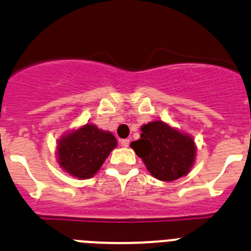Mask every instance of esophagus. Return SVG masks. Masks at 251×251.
Returning a JSON list of instances; mask_svg holds the SVG:
<instances>
[{
    "mask_svg": "<svg viewBox=\"0 0 251 251\" xmlns=\"http://www.w3.org/2000/svg\"><path fill=\"white\" fill-rule=\"evenodd\" d=\"M129 139H121V146L122 147H128L129 146Z\"/></svg>",
    "mask_w": 251,
    "mask_h": 251,
    "instance_id": "1",
    "label": "esophagus"
}]
</instances>
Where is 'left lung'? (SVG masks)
Masks as SVG:
<instances>
[{
	"instance_id": "8db88e82",
	"label": "left lung",
	"mask_w": 251,
	"mask_h": 251,
	"mask_svg": "<svg viewBox=\"0 0 251 251\" xmlns=\"http://www.w3.org/2000/svg\"><path fill=\"white\" fill-rule=\"evenodd\" d=\"M141 139L130 143L153 177L175 181L191 170L196 154L194 139L161 121L141 128Z\"/></svg>"
}]
</instances>
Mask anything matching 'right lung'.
<instances>
[{
    "mask_svg": "<svg viewBox=\"0 0 251 251\" xmlns=\"http://www.w3.org/2000/svg\"><path fill=\"white\" fill-rule=\"evenodd\" d=\"M115 146L117 139L112 133L88 123L60 138L59 163L72 176L90 178L98 172Z\"/></svg>",
    "mask_w": 251,
    "mask_h": 251,
    "instance_id": "1",
    "label": "right lung"
}]
</instances>
